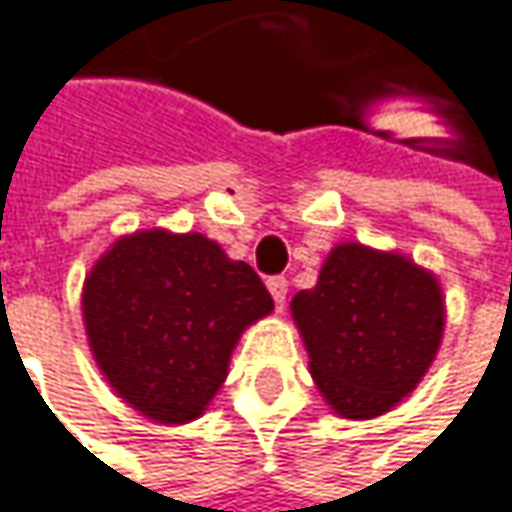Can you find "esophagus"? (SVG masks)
I'll list each match as a JSON object with an SVG mask.
<instances>
[{
    "instance_id": "34e87169",
    "label": "esophagus",
    "mask_w": 512,
    "mask_h": 512,
    "mask_svg": "<svg viewBox=\"0 0 512 512\" xmlns=\"http://www.w3.org/2000/svg\"><path fill=\"white\" fill-rule=\"evenodd\" d=\"M266 286H269V291H272L277 309H283V303H286V294H289V280H286V277H272Z\"/></svg>"
}]
</instances>
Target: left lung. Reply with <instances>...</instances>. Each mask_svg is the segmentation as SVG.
Instances as JSON below:
<instances>
[{"instance_id": "obj_1", "label": "left lung", "mask_w": 512, "mask_h": 512, "mask_svg": "<svg viewBox=\"0 0 512 512\" xmlns=\"http://www.w3.org/2000/svg\"><path fill=\"white\" fill-rule=\"evenodd\" d=\"M291 317L331 411L374 419L408 397L431 368L445 300L436 277L411 257L340 243L328 252L317 286L294 294Z\"/></svg>"}]
</instances>
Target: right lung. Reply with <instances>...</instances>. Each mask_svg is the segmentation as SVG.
I'll return each mask as SVG.
<instances>
[{"label": "right lung", "instance_id": "right-lung-1", "mask_svg": "<svg viewBox=\"0 0 512 512\" xmlns=\"http://www.w3.org/2000/svg\"><path fill=\"white\" fill-rule=\"evenodd\" d=\"M274 309L255 269L198 232L144 229L98 257L81 291L104 379L138 414L184 425L229 374L243 328Z\"/></svg>", "mask_w": 512, "mask_h": 512}]
</instances>
